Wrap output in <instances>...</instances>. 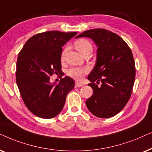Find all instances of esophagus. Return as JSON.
Returning <instances> with one entry per match:
<instances>
[{
  "mask_svg": "<svg viewBox=\"0 0 152 152\" xmlns=\"http://www.w3.org/2000/svg\"><path fill=\"white\" fill-rule=\"evenodd\" d=\"M83 86V84L80 83H78V82L75 83V87H76V88H79V87H81Z\"/></svg>",
  "mask_w": 152,
  "mask_h": 152,
  "instance_id": "esophagus-1",
  "label": "esophagus"
}]
</instances>
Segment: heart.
Segmentation results:
<instances>
[{
  "instance_id": "b5f03b06",
  "label": "heart",
  "mask_w": 152,
  "mask_h": 152,
  "mask_svg": "<svg viewBox=\"0 0 152 152\" xmlns=\"http://www.w3.org/2000/svg\"><path fill=\"white\" fill-rule=\"evenodd\" d=\"M74 46L76 49L78 50L80 53L83 54L87 51H92V46L90 44V42L86 39H79L76 40L74 42ZM66 51V48L64 49L62 53L61 58L63 59L65 55V53ZM89 72V68L87 66H83V67H80V66H77V67H72L69 69L67 71V74L70 77H72L74 79L80 80L86 74H88Z\"/></svg>"
}]
</instances>
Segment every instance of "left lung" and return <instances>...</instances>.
I'll return each mask as SVG.
<instances>
[{"instance_id":"8db88e82","label":"left lung","mask_w":152,"mask_h":152,"mask_svg":"<svg viewBox=\"0 0 152 152\" xmlns=\"http://www.w3.org/2000/svg\"><path fill=\"white\" fill-rule=\"evenodd\" d=\"M83 37L91 38L98 48L96 64L88 76L93 94L86 101L87 108L94 116L109 118L120 113L131 97L135 77L132 52L124 39L109 30H88L76 38Z\"/></svg>"}]
</instances>
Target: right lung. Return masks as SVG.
I'll return each instance as SVG.
<instances>
[{
	"label": "right lung",
	"mask_w": 152,
	"mask_h": 152,
	"mask_svg": "<svg viewBox=\"0 0 152 152\" xmlns=\"http://www.w3.org/2000/svg\"><path fill=\"white\" fill-rule=\"evenodd\" d=\"M77 32L46 31L30 38L18 56L16 81L24 104L36 116L50 119L63 108L66 95L74 88L69 76L58 85L50 77L60 74L62 47Z\"/></svg>",
	"instance_id": "add662e5"
}]
</instances>
